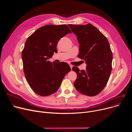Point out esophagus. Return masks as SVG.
<instances>
[{
    "mask_svg": "<svg viewBox=\"0 0 132 132\" xmlns=\"http://www.w3.org/2000/svg\"><path fill=\"white\" fill-rule=\"evenodd\" d=\"M69 65H70V67H71V70L72 69V67H73V65H71V64H69Z\"/></svg>",
    "mask_w": 132,
    "mask_h": 132,
    "instance_id": "34e87169",
    "label": "esophagus"
}]
</instances>
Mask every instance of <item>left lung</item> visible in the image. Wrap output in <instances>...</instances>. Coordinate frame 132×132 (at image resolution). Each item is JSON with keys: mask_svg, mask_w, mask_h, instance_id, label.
Instances as JSON below:
<instances>
[{"mask_svg": "<svg viewBox=\"0 0 132 132\" xmlns=\"http://www.w3.org/2000/svg\"><path fill=\"white\" fill-rule=\"evenodd\" d=\"M80 44L78 57L87 64L86 70L73 66L77 74L74 86L81 94L94 96L106 85L112 71L113 55L106 37L90 23L68 24Z\"/></svg>", "mask_w": 132, "mask_h": 132, "instance_id": "1", "label": "left lung"}]
</instances>
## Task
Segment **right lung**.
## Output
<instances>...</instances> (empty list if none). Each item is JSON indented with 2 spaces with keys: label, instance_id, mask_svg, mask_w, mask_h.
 <instances>
[{
  "label": "right lung",
  "instance_id": "right-lung-1",
  "mask_svg": "<svg viewBox=\"0 0 132 132\" xmlns=\"http://www.w3.org/2000/svg\"><path fill=\"white\" fill-rule=\"evenodd\" d=\"M72 31L66 24L42 27L27 38L22 51L23 72L32 90L41 96L56 92L71 67L65 62L48 59L57 52L59 40Z\"/></svg>",
  "mask_w": 132,
  "mask_h": 132
}]
</instances>
